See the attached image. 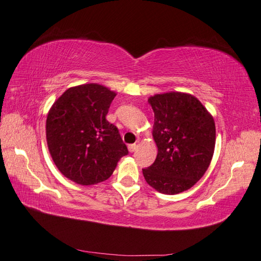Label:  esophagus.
<instances>
[{
  "label": "esophagus",
  "instance_id": "obj_1",
  "mask_svg": "<svg viewBox=\"0 0 261 261\" xmlns=\"http://www.w3.org/2000/svg\"><path fill=\"white\" fill-rule=\"evenodd\" d=\"M127 149H129L130 152H134L137 149V145H136V143H135V145H129V146H127Z\"/></svg>",
  "mask_w": 261,
  "mask_h": 261
}]
</instances>
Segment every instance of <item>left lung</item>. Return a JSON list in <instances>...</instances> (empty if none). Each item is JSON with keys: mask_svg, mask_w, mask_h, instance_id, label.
I'll return each mask as SVG.
<instances>
[{"mask_svg": "<svg viewBox=\"0 0 261 261\" xmlns=\"http://www.w3.org/2000/svg\"><path fill=\"white\" fill-rule=\"evenodd\" d=\"M148 102L154 114L152 137L158 153L150 167L142 169L143 177L167 195L190 190L202 178L213 157V116L188 93L154 94Z\"/></svg>", "mask_w": 261, "mask_h": 261, "instance_id": "left-lung-1", "label": "left lung"}]
</instances>
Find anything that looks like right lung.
<instances>
[{"instance_id":"1","label":"right lung","mask_w":261,"mask_h":261,"mask_svg":"<svg viewBox=\"0 0 261 261\" xmlns=\"http://www.w3.org/2000/svg\"><path fill=\"white\" fill-rule=\"evenodd\" d=\"M116 93L90 83L69 87L49 110L46 138L55 165L79 185H95L127 154L118 127L105 119Z\"/></svg>"}]
</instances>
